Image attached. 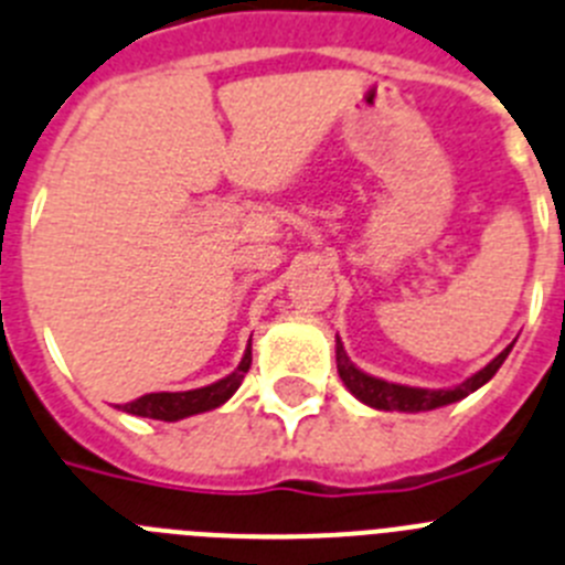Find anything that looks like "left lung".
Segmentation results:
<instances>
[{"label":"left lung","instance_id":"1","mask_svg":"<svg viewBox=\"0 0 565 565\" xmlns=\"http://www.w3.org/2000/svg\"><path fill=\"white\" fill-rule=\"evenodd\" d=\"M334 349H338L334 358H338L340 380H343L345 388L358 396L360 403L371 405V408H377V411H405V414H419V411H434V408H441V405L459 403V399H465L467 394H472V391H479L484 383H490V380L495 377V371L501 369V363L507 360V354L512 352V343L507 345L504 352L498 354L495 360H490L484 369L476 371L472 377H467L465 383L454 385V388H436V391L414 388V385H399V383H388V380L371 377V374L360 371L358 365L349 360L340 338Z\"/></svg>","mask_w":565,"mask_h":565}]
</instances>
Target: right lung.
Instances as JSON below:
<instances>
[{
    "label": "right lung",
    "mask_w": 565,
    "mask_h": 565,
    "mask_svg": "<svg viewBox=\"0 0 565 565\" xmlns=\"http://www.w3.org/2000/svg\"><path fill=\"white\" fill-rule=\"evenodd\" d=\"M253 363V352L250 343L245 349V358L242 363L236 365L233 374L227 377L216 380V383L205 385V388H194V391H160V394H146L135 403H126L124 411L131 416H149V419H162V422H177L185 419V416L194 414H205V411L220 408L236 394V388L245 380L247 369Z\"/></svg>",
    "instance_id": "right-lung-1"
}]
</instances>
